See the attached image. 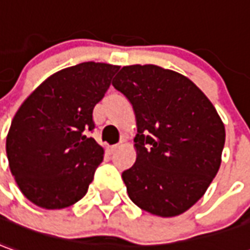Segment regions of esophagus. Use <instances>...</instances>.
I'll list each match as a JSON object with an SVG mask.
<instances>
[{"label":"esophagus","mask_w":250,"mask_h":250,"mask_svg":"<svg viewBox=\"0 0 250 250\" xmlns=\"http://www.w3.org/2000/svg\"><path fill=\"white\" fill-rule=\"evenodd\" d=\"M117 148H118V146H117V144H115V146H108V147H107V152H108V155L114 154L115 151H117Z\"/></svg>","instance_id":"1"}]
</instances>
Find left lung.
<instances>
[{
	"instance_id": "left-lung-1",
	"label": "left lung",
	"mask_w": 250,
	"mask_h": 250,
	"mask_svg": "<svg viewBox=\"0 0 250 250\" xmlns=\"http://www.w3.org/2000/svg\"><path fill=\"white\" fill-rule=\"evenodd\" d=\"M113 85L137 121V158L122 173L130 200L163 218L185 212L219 170L226 132L214 104L188 77L156 65L124 66Z\"/></svg>"
}]
</instances>
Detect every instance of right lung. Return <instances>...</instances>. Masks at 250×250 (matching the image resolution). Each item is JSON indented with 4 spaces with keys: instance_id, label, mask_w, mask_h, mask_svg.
I'll return each mask as SVG.
<instances>
[{
    "instance_id": "1",
    "label": "right lung",
    "mask_w": 250,
    "mask_h": 250,
    "mask_svg": "<svg viewBox=\"0 0 250 250\" xmlns=\"http://www.w3.org/2000/svg\"><path fill=\"white\" fill-rule=\"evenodd\" d=\"M120 66L83 62L60 70L17 110L6 137L12 175L21 193L46 209L66 208L83 199L103 161V148L87 136Z\"/></svg>"
}]
</instances>
